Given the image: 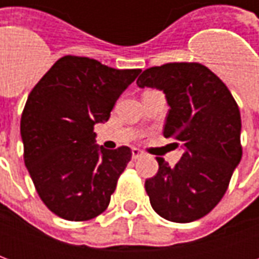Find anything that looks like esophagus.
Returning <instances> with one entry per match:
<instances>
[{
  "label": "esophagus",
  "mask_w": 259,
  "mask_h": 259,
  "mask_svg": "<svg viewBox=\"0 0 259 259\" xmlns=\"http://www.w3.org/2000/svg\"><path fill=\"white\" fill-rule=\"evenodd\" d=\"M144 155V152L141 151V150H139V148H132V157H133V159H139V158H141Z\"/></svg>",
  "instance_id": "34e87169"
}]
</instances>
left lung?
<instances>
[{
	"label": "left lung",
	"mask_w": 259,
	"mask_h": 259,
	"mask_svg": "<svg viewBox=\"0 0 259 259\" xmlns=\"http://www.w3.org/2000/svg\"><path fill=\"white\" fill-rule=\"evenodd\" d=\"M137 85L163 91L170 108L163 136L183 148L175 168L157 158V175L146 180L151 206L170 222L205 217L222 200L243 154L241 118L233 96L217 74L195 62L146 69Z\"/></svg>",
	"instance_id": "obj_1"
}]
</instances>
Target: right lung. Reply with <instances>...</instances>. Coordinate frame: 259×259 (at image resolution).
I'll return each mask as SVG.
<instances>
[{
	"instance_id": "1",
	"label": "right lung",
	"mask_w": 259,
	"mask_h": 259,
	"mask_svg": "<svg viewBox=\"0 0 259 259\" xmlns=\"http://www.w3.org/2000/svg\"><path fill=\"white\" fill-rule=\"evenodd\" d=\"M140 72L66 55L27 97L20 119L25 165L42 202L59 218L89 221L109 205L132 151L96 144L94 124L107 122Z\"/></svg>"
}]
</instances>
